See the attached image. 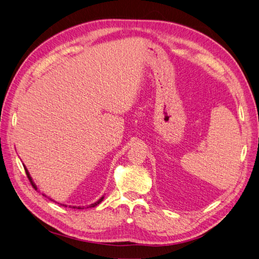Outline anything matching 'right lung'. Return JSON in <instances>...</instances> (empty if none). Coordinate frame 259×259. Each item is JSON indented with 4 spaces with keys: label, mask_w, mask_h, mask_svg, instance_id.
<instances>
[{
    "label": "right lung",
    "mask_w": 259,
    "mask_h": 259,
    "mask_svg": "<svg viewBox=\"0 0 259 259\" xmlns=\"http://www.w3.org/2000/svg\"><path fill=\"white\" fill-rule=\"evenodd\" d=\"M23 166H25V165H23ZM25 169H26V173H27V176H28V178H29V180H30V183H31V185H32L33 186V188H34V189L35 190H37V187H36V185L34 184V182H33V179H32V177H31V175H30V173H29V170L27 169V167L25 166ZM43 195H44V197H48V195H46V194H44L43 193ZM104 195H103V197H101L98 201H96L95 203H93V204H90V205H86V206H71V205H70L69 207H72V208H79V209H83V208H90V207H95V206H97L98 204H99V203H101V201H103L104 200ZM50 200H52V201H54L53 199H51V198H49ZM55 202H56V201H55ZM57 203V202H56ZM58 204H59V203H58ZM60 205H64V206H67V205H65V204H60Z\"/></svg>",
    "instance_id": "right-lung-1"
}]
</instances>
